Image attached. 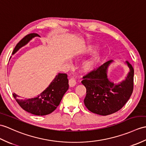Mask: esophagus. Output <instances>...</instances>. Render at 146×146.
<instances>
[{"label": "esophagus", "instance_id": "1", "mask_svg": "<svg viewBox=\"0 0 146 146\" xmlns=\"http://www.w3.org/2000/svg\"><path fill=\"white\" fill-rule=\"evenodd\" d=\"M76 81L75 80H74L73 78H71L69 80V86L70 87H73L76 85Z\"/></svg>", "mask_w": 146, "mask_h": 146}]
</instances>
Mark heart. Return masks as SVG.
<instances>
[{
	"label": "heart",
	"instance_id": "b5f03b06",
	"mask_svg": "<svg viewBox=\"0 0 146 146\" xmlns=\"http://www.w3.org/2000/svg\"><path fill=\"white\" fill-rule=\"evenodd\" d=\"M94 48L93 46H90L88 51H92ZM102 59V56L100 54H96L91 58L85 61L82 65V70L84 72H90L93 70L98 66V64Z\"/></svg>",
	"mask_w": 146,
	"mask_h": 146
}]
</instances>
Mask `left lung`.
Here are the masks:
<instances>
[{
	"label": "left lung",
	"mask_w": 146,
	"mask_h": 146,
	"mask_svg": "<svg viewBox=\"0 0 146 146\" xmlns=\"http://www.w3.org/2000/svg\"><path fill=\"white\" fill-rule=\"evenodd\" d=\"M113 60L105 62L84 76L81 83L86 88L84 103L93 113L106 116L123 108L133 91L134 69L126 61L130 71L125 80L117 84L108 78V68Z\"/></svg>",
	"instance_id": "obj_1"
}]
</instances>
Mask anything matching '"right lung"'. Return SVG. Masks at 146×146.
Here are the masks:
<instances>
[{
	"label": "right lung",
	"mask_w": 146,
	"mask_h": 146,
	"mask_svg": "<svg viewBox=\"0 0 146 146\" xmlns=\"http://www.w3.org/2000/svg\"><path fill=\"white\" fill-rule=\"evenodd\" d=\"M36 36L38 35L33 33L23 37L15 46L12 55ZM68 87L67 74L58 73L49 86L37 97L28 100H21L15 93H13V96L23 110L32 114L44 116L52 113L56 110Z\"/></svg>",
	"instance_id": "obj_1"
}]
</instances>
